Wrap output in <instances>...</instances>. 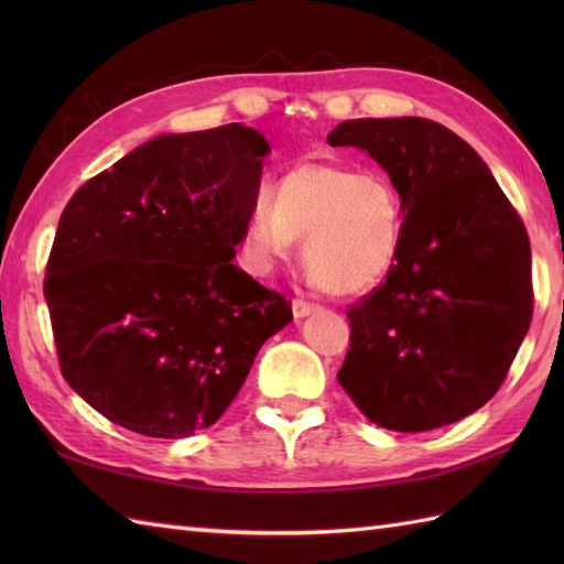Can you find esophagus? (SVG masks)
Listing matches in <instances>:
<instances>
[{
    "label": "esophagus",
    "instance_id": "obj_1",
    "mask_svg": "<svg viewBox=\"0 0 564 564\" xmlns=\"http://www.w3.org/2000/svg\"><path fill=\"white\" fill-rule=\"evenodd\" d=\"M317 310H319V305L305 301V297H295V301H293V315L295 317H307V315L317 313Z\"/></svg>",
    "mask_w": 564,
    "mask_h": 564
}]
</instances>
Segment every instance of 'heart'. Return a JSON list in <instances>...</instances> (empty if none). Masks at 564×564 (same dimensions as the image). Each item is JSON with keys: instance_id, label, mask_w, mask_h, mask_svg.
Wrapping results in <instances>:
<instances>
[{"instance_id": "obj_1", "label": "heart", "mask_w": 564, "mask_h": 564, "mask_svg": "<svg viewBox=\"0 0 564 564\" xmlns=\"http://www.w3.org/2000/svg\"><path fill=\"white\" fill-rule=\"evenodd\" d=\"M247 225V249L261 271L289 259L303 239L310 275L334 295L376 289L402 245V203L388 174L337 160H307L269 188Z\"/></svg>"}]
</instances>
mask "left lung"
<instances>
[{
  "label": "left lung",
  "mask_w": 564,
  "mask_h": 564,
  "mask_svg": "<svg viewBox=\"0 0 564 564\" xmlns=\"http://www.w3.org/2000/svg\"><path fill=\"white\" fill-rule=\"evenodd\" d=\"M388 172L402 203L400 257L354 303L337 373L370 422L414 434L492 398L531 327V242L489 166L429 118H356L327 135Z\"/></svg>",
  "instance_id": "1"
}]
</instances>
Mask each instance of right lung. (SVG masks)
Returning <instances> with one entry per match:
<instances>
[{
  "instance_id": "add662e5",
  "label": "right lung",
  "mask_w": 564,
  "mask_h": 564,
  "mask_svg": "<svg viewBox=\"0 0 564 564\" xmlns=\"http://www.w3.org/2000/svg\"><path fill=\"white\" fill-rule=\"evenodd\" d=\"M269 142L230 123L160 135L89 178L45 269L59 370L135 434L218 422L291 301L237 269Z\"/></svg>"
}]
</instances>
